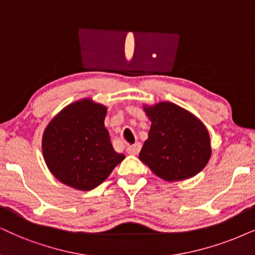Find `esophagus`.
<instances>
[{"label": "esophagus", "instance_id": "34e87169", "mask_svg": "<svg viewBox=\"0 0 255 255\" xmlns=\"http://www.w3.org/2000/svg\"><path fill=\"white\" fill-rule=\"evenodd\" d=\"M140 149H141V143L136 142L127 147V153L131 154V155H136V154H138V151H140Z\"/></svg>", "mask_w": 255, "mask_h": 255}]
</instances>
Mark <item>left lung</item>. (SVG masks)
I'll list each match as a JSON object with an SVG mask.
<instances>
[{
    "instance_id": "1",
    "label": "left lung",
    "mask_w": 255,
    "mask_h": 255,
    "mask_svg": "<svg viewBox=\"0 0 255 255\" xmlns=\"http://www.w3.org/2000/svg\"><path fill=\"white\" fill-rule=\"evenodd\" d=\"M144 112L151 126L140 160L166 181H181L201 172L212 153L205 125L170 102L144 107Z\"/></svg>"
}]
</instances>
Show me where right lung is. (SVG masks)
<instances>
[{"instance_id": "right-lung-1", "label": "right lung", "mask_w": 255, "mask_h": 255, "mask_svg": "<svg viewBox=\"0 0 255 255\" xmlns=\"http://www.w3.org/2000/svg\"><path fill=\"white\" fill-rule=\"evenodd\" d=\"M107 108L90 99L62 109L42 137L48 168L64 185L90 191L108 178L125 159L114 150L105 128Z\"/></svg>"}]
</instances>
